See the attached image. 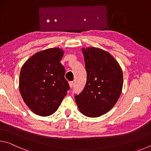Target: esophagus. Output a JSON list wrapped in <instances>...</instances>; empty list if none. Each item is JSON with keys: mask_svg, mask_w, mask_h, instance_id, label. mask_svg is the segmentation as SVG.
Returning a JSON list of instances; mask_svg holds the SVG:
<instances>
[{"mask_svg": "<svg viewBox=\"0 0 151 151\" xmlns=\"http://www.w3.org/2000/svg\"><path fill=\"white\" fill-rule=\"evenodd\" d=\"M69 85H70V88H73V86H74V82H73V81L69 82Z\"/></svg>", "mask_w": 151, "mask_h": 151, "instance_id": "esophagus-1", "label": "esophagus"}]
</instances>
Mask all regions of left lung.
<instances>
[{
  "label": "left lung",
  "instance_id": "obj_1",
  "mask_svg": "<svg viewBox=\"0 0 151 151\" xmlns=\"http://www.w3.org/2000/svg\"><path fill=\"white\" fill-rule=\"evenodd\" d=\"M86 70L85 88L75 101L80 111L88 117H98L114 106L121 96L123 75L112 56L95 47L82 48Z\"/></svg>",
  "mask_w": 151,
  "mask_h": 151
}]
</instances>
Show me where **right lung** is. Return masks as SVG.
Wrapping results in <instances>:
<instances>
[{"mask_svg": "<svg viewBox=\"0 0 151 151\" xmlns=\"http://www.w3.org/2000/svg\"><path fill=\"white\" fill-rule=\"evenodd\" d=\"M63 53L59 48L40 51L29 58L20 70V94L38 115L54 113L70 89L65 78V67L60 63Z\"/></svg>", "mask_w": 151, "mask_h": 151, "instance_id": "obj_1", "label": "right lung"}]
</instances>
